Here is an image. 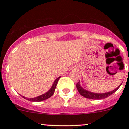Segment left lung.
<instances>
[{
	"label": "left lung",
	"instance_id": "1",
	"mask_svg": "<svg viewBox=\"0 0 129 129\" xmlns=\"http://www.w3.org/2000/svg\"><path fill=\"white\" fill-rule=\"evenodd\" d=\"M121 85V84L119 85L116 88H115V90H113V91H109V92L105 93H95L90 92L89 91H87V90L84 89V88L80 85L79 82L76 84V88L77 89H78V91H79V93H80V94L82 95V96L87 98L92 99V100H101V99H104L106 98L109 97V96L111 95V94H112L113 93H115V91L120 87Z\"/></svg>",
	"mask_w": 129,
	"mask_h": 129
}]
</instances>
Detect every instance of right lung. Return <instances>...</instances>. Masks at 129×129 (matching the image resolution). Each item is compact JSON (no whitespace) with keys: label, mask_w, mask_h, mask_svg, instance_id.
I'll use <instances>...</instances> for the list:
<instances>
[{"label":"right lung","mask_w":129,"mask_h":129,"mask_svg":"<svg viewBox=\"0 0 129 129\" xmlns=\"http://www.w3.org/2000/svg\"><path fill=\"white\" fill-rule=\"evenodd\" d=\"M60 78V76L57 78L55 81H54V83H53L52 87H51V88L47 91V93H44V94H42V95L39 96L38 97H35V98H25L24 96H23V98H24L26 100L30 101H33V102H39V101H44L45 100H47V99L49 98L51 96H52L54 93V90H55V88L56 87V85H57V82H58L59 79Z\"/></svg>","instance_id":"add662e5"}]
</instances>
